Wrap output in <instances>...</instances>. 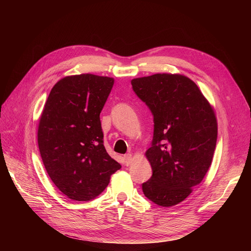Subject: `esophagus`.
Returning a JSON list of instances; mask_svg holds the SVG:
<instances>
[{
	"instance_id": "esophagus-1",
	"label": "esophagus",
	"mask_w": 251,
	"mask_h": 251,
	"mask_svg": "<svg viewBox=\"0 0 251 251\" xmlns=\"http://www.w3.org/2000/svg\"><path fill=\"white\" fill-rule=\"evenodd\" d=\"M124 159H125V164L126 165H128L131 163L132 161V155L131 154H126L124 156Z\"/></svg>"
}]
</instances>
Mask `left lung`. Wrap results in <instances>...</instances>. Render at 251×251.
<instances>
[{
    "label": "left lung",
    "instance_id": "1",
    "mask_svg": "<svg viewBox=\"0 0 251 251\" xmlns=\"http://www.w3.org/2000/svg\"><path fill=\"white\" fill-rule=\"evenodd\" d=\"M154 116V136L146 156L153 175L142 183L149 200L174 206L201 183L212 161L218 126L215 112L184 75L157 73L131 81Z\"/></svg>",
    "mask_w": 251,
    "mask_h": 251
}]
</instances>
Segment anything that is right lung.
<instances>
[{"label": "right lung", "instance_id": "obj_1", "mask_svg": "<svg viewBox=\"0 0 251 251\" xmlns=\"http://www.w3.org/2000/svg\"><path fill=\"white\" fill-rule=\"evenodd\" d=\"M114 78L66 76L51 89L40 118L37 143L43 163L68 198L90 201L108 186L121 165L103 146L100 112Z\"/></svg>", "mask_w": 251, "mask_h": 251}]
</instances>
